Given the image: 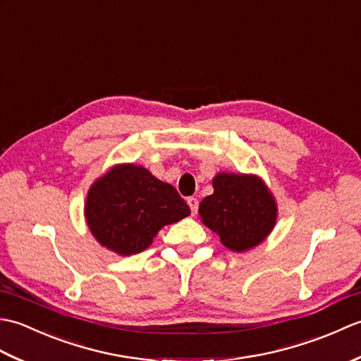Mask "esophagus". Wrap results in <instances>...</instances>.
Instances as JSON below:
<instances>
[{
	"mask_svg": "<svg viewBox=\"0 0 361 361\" xmlns=\"http://www.w3.org/2000/svg\"><path fill=\"white\" fill-rule=\"evenodd\" d=\"M188 204H189V208H190V211H192V214H197V211H198V200L195 197H189L188 198Z\"/></svg>",
	"mask_w": 361,
	"mask_h": 361,
	"instance_id": "1",
	"label": "esophagus"
}]
</instances>
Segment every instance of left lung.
<instances>
[{
  "instance_id": "1",
  "label": "left lung",
  "mask_w": 361,
  "mask_h": 361,
  "mask_svg": "<svg viewBox=\"0 0 361 361\" xmlns=\"http://www.w3.org/2000/svg\"><path fill=\"white\" fill-rule=\"evenodd\" d=\"M214 194L203 198L200 217L226 248L242 252L270 234L276 221V203L256 176L219 173Z\"/></svg>"
}]
</instances>
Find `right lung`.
<instances>
[{
    "label": "right lung",
    "mask_w": 361,
    "mask_h": 361,
    "mask_svg": "<svg viewBox=\"0 0 361 361\" xmlns=\"http://www.w3.org/2000/svg\"><path fill=\"white\" fill-rule=\"evenodd\" d=\"M189 214L172 185L135 164L114 166L90 189L85 204L90 231L121 256L149 248L161 228Z\"/></svg>",
    "instance_id": "add662e5"
}]
</instances>
